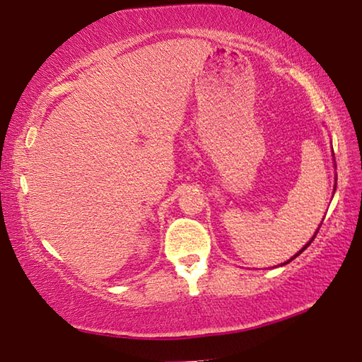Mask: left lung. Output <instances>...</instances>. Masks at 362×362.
Listing matches in <instances>:
<instances>
[{
    "mask_svg": "<svg viewBox=\"0 0 362 362\" xmlns=\"http://www.w3.org/2000/svg\"><path fill=\"white\" fill-rule=\"evenodd\" d=\"M313 239H315V237H313ZM313 239H311V240H313ZM311 240H310V242H308V244H306V245L303 247V249H301V250H300V252H298V254H296V255H300V254H301V252H303V250L306 249V247H308V245L311 244ZM296 255H295V257H296ZM295 257H293V259H295ZM293 259H290V260H293ZM290 260H288V262H290Z\"/></svg>",
    "mask_w": 362,
    "mask_h": 362,
    "instance_id": "left-lung-1",
    "label": "left lung"
}]
</instances>
